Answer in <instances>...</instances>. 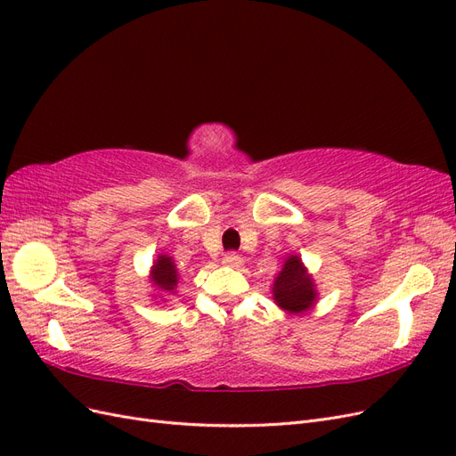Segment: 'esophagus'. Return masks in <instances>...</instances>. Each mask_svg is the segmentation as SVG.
<instances>
[{
  "label": "esophagus",
  "instance_id": "obj_1",
  "mask_svg": "<svg viewBox=\"0 0 456 456\" xmlns=\"http://www.w3.org/2000/svg\"><path fill=\"white\" fill-rule=\"evenodd\" d=\"M223 262H224V266H228V268H241L243 266V258L240 255H236V253L224 255Z\"/></svg>",
  "mask_w": 456,
  "mask_h": 456
}]
</instances>
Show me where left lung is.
<instances>
[{
	"label": "left lung",
	"mask_w": 456,
	"mask_h": 456,
	"mask_svg": "<svg viewBox=\"0 0 456 456\" xmlns=\"http://www.w3.org/2000/svg\"><path fill=\"white\" fill-rule=\"evenodd\" d=\"M272 297L283 312L293 315L306 314L317 305L320 293H317L314 275L298 255L293 253L285 258L281 272L273 278Z\"/></svg>",
	"instance_id": "left-lung-1"
}]
</instances>
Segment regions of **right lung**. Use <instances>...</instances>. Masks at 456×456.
Here are the masks:
<instances>
[{"label": "right lung", "mask_w": 456, "mask_h": 456, "mask_svg": "<svg viewBox=\"0 0 456 456\" xmlns=\"http://www.w3.org/2000/svg\"><path fill=\"white\" fill-rule=\"evenodd\" d=\"M178 280H181V275H178V268L175 265V260L169 255H163V253L158 255L154 265H151V268H150V275H148V281H150L151 289L156 291L154 298L165 302V297L175 295Z\"/></svg>", "instance_id": "add662e5"}]
</instances>
